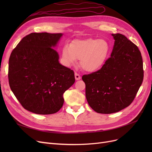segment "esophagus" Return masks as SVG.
Wrapping results in <instances>:
<instances>
[{"instance_id":"34e87169","label":"esophagus","mask_w":152,"mask_h":152,"mask_svg":"<svg viewBox=\"0 0 152 152\" xmlns=\"http://www.w3.org/2000/svg\"><path fill=\"white\" fill-rule=\"evenodd\" d=\"M75 80H80L81 79V77L79 74H78L77 73H75Z\"/></svg>"}]
</instances>
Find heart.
I'll list each match as a JSON object with an SVG mask.
<instances>
[{
  "mask_svg": "<svg viewBox=\"0 0 152 152\" xmlns=\"http://www.w3.org/2000/svg\"><path fill=\"white\" fill-rule=\"evenodd\" d=\"M111 46L104 39H87L76 40L71 45H65L62 49V58L67 66L80 59V66L88 72H94L102 68L110 53Z\"/></svg>",
  "mask_w": 152,
  "mask_h": 152,
  "instance_id": "1",
  "label": "heart"
}]
</instances>
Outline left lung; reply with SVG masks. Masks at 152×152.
<instances>
[{
  "label": "left lung",
  "instance_id": "left-lung-1",
  "mask_svg": "<svg viewBox=\"0 0 152 152\" xmlns=\"http://www.w3.org/2000/svg\"><path fill=\"white\" fill-rule=\"evenodd\" d=\"M111 57L98 71L82 76L89 105L99 113L118 112L132 102L143 80L142 59L136 45L121 34Z\"/></svg>",
  "mask_w": 152,
  "mask_h": 152
}]
</instances>
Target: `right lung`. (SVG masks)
Returning a JSON list of instances; mask_svg holds the SVG:
<instances>
[{"mask_svg": "<svg viewBox=\"0 0 152 152\" xmlns=\"http://www.w3.org/2000/svg\"><path fill=\"white\" fill-rule=\"evenodd\" d=\"M63 34L31 33L13 49L9 60L8 79L12 93L25 109L32 113H56L63 94L74 84V72L61 65L53 49Z\"/></svg>", "mask_w": 152, "mask_h": 152, "instance_id": "right-lung-1", "label": "right lung"}]
</instances>
